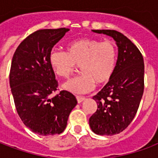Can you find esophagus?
Here are the masks:
<instances>
[{"instance_id": "1", "label": "esophagus", "mask_w": 158, "mask_h": 158, "mask_svg": "<svg viewBox=\"0 0 158 158\" xmlns=\"http://www.w3.org/2000/svg\"><path fill=\"white\" fill-rule=\"evenodd\" d=\"M76 98H77V101H78V102L79 103H81L85 99V97H83V96H76Z\"/></svg>"}]
</instances>
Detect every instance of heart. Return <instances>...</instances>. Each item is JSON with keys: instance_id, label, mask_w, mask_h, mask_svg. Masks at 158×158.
Masks as SVG:
<instances>
[{"instance_id": "obj_1", "label": "heart", "mask_w": 158, "mask_h": 158, "mask_svg": "<svg viewBox=\"0 0 158 158\" xmlns=\"http://www.w3.org/2000/svg\"><path fill=\"white\" fill-rule=\"evenodd\" d=\"M118 52L113 41L82 38L69 42L67 52L53 50L49 56L52 70L68 79L80 66L81 73L69 80L63 88L75 94L89 93L96 83L104 85L112 79L117 64Z\"/></svg>"}]
</instances>
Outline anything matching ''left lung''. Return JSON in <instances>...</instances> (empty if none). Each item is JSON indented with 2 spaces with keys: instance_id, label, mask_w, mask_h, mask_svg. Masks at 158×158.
I'll use <instances>...</instances> for the list:
<instances>
[{
  "instance_id": "8db88e82",
  "label": "left lung",
  "mask_w": 158,
  "mask_h": 158,
  "mask_svg": "<svg viewBox=\"0 0 158 158\" xmlns=\"http://www.w3.org/2000/svg\"><path fill=\"white\" fill-rule=\"evenodd\" d=\"M92 31L111 36L118 49L114 73L93 96L97 110L89 120L95 134L113 135L129 125L139 108L144 92V60L139 49L122 33L111 29Z\"/></svg>"
}]
</instances>
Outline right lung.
I'll use <instances>...</instances> for the list:
<instances>
[{
  "instance_id": "obj_1",
  "label": "right lung",
  "mask_w": 158,
  "mask_h": 158,
  "mask_svg": "<svg viewBox=\"0 0 158 158\" xmlns=\"http://www.w3.org/2000/svg\"><path fill=\"white\" fill-rule=\"evenodd\" d=\"M68 31L37 30L20 43L12 57L9 79L16 109L26 127L40 135L63 132L77 105L75 96L67 90L49 97L58 85L49 56Z\"/></svg>"
}]
</instances>
